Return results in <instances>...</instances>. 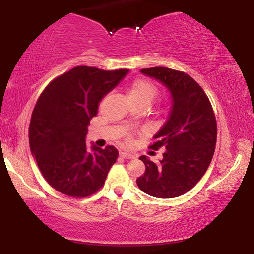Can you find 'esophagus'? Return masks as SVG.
I'll use <instances>...</instances> for the list:
<instances>
[{
  "label": "esophagus",
  "instance_id": "esophagus-1",
  "mask_svg": "<svg viewBox=\"0 0 254 254\" xmlns=\"http://www.w3.org/2000/svg\"><path fill=\"white\" fill-rule=\"evenodd\" d=\"M120 156H121V157H123V158H126V159L135 158V155L132 154V153H127V152H121Z\"/></svg>",
  "mask_w": 254,
  "mask_h": 254
}]
</instances>
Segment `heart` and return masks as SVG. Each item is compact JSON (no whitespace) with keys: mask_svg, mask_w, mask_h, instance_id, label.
Instances as JSON below:
<instances>
[{"mask_svg":"<svg viewBox=\"0 0 254 254\" xmlns=\"http://www.w3.org/2000/svg\"><path fill=\"white\" fill-rule=\"evenodd\" d=\"M158 93L156 85L149 80L137 78L131 84L128 89V98L132 102L134 101H146L148 104L153 101V99Z\"/></svg>","mask_w":254,"mask_h":254,"instance_id":"heart-1","label":"heart"}]
</instances>
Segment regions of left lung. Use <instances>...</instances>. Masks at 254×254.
Returning <instances> with one entry per match:
<instances>
[{"mask_svg":"<svg viewBox=\"0 0 254 254\" xmlns=\"http://www.w3.org/2000/svg\"><path fill=\"white\" fill-rule=\"evenodd\" d=\"M141 73L169 90L171 109L149 146L165 148L163 159L154 163L141 156L145 172L136 183L154 197L180 196L201 180L212 161L217 138L216 119L206 94L190 75L160 66L143 68Z\"/></svg>","mask_w":254,"mask_h":254,"instance_id":"obj_1","label":"left lung"}]
</instances>
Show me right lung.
Listing matches in <instances>:
<instances>
[{"instance_id": "1", "label": "right lung", "mask_w": 254, "mask_h": 254, "mask_svg": "<svg viewBox=\"0 0 254 254\" xmlns=\"http://www.w3.org/2000/svg\"><path fill=\"white\" fill-rule=\"evenodd\" d=\"M128 69L76 66L53 79L32 111L29 146L42 176L65 195L86 197L104 186L118 158L113 146H86L87 127L102 98Z\"/></svg>"}]
</instances>
